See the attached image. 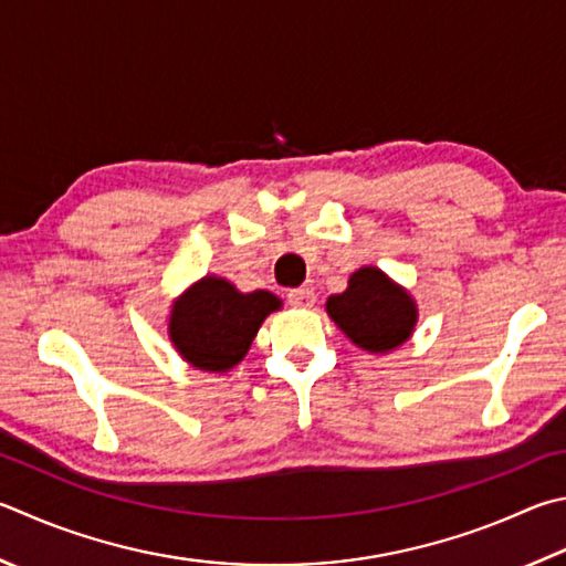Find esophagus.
<instances>
[{"label": "esophagus", "instance_id": "obj_1", "mask_svg": "<svg viewBox=\"0 0 566 566\" xmlns=\"http://www.w3.org/2000/svg\"><path fill=\"white\" fill-rule=\"evenodd\" d=\"M286 302H290V306H294V310H312L316 296L312 290H304V286H300V290H292L290 294H286Z\"/></svg>", "mask_w": 566, "mask_h": 566}]
</instances>
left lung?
I'll list each match as a JSON object with an SVG mask.
<instances>
[{
  "instance_id": "1",
  "label": "left lung",
  "mask_w": 566,
  "mask_h": 566,
  "mask_svg": "<svg viewBox=\"0 0 566 566\" xmlns=\"http://www.w3.org/2000/svg\"><path fill=\"white\" fill-rule=\"evenodd\" d=\"M326 314L348 342L376 356L403 346L418 324V304L410 292L371 264L348 276L342 294L328 296Z\"/></svg>"
}]
</instances>
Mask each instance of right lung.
Masks as SVG:
<instances>
[{
    "label": "right lung",
    "mask_w": 566,
    "mask_h": 566,
    "mask_svg": "<svg viewBox=\"0 0 566 566\" xmlns=\"http://www.w3.org/2000/svg\"><path fill=\"white\" fill-rule=\"evenodd\" d=\"M282 300L266 290L240 292L224 276L192 282L168 314V338L178 356L198 371L228 374L248 356L266 316Z\"/></svg>",
    "instance_id": "obj_1"
}]
</instances>
